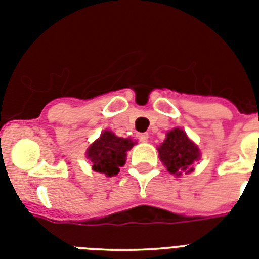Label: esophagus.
I'll return each mask as SVG.
<instances>
[{
    "mask_svg": "<svg viewBox=\"0 0 259 259\" xmlns=\"http://www.w3.org/2000/svg\"><path fill=\"white\" fill-rule=\"evenodd\" d=\"M137 137L141 142H148V138H149V136H148V133H140Z\"/></svg>",
    "mask_w": 259,
    "mask_h": 259,
    "instance_id": "esophagus-1",
    "label": "esophagus"
}]
</instances>
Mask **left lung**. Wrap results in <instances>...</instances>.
Returning a JSON list of instances; mask_svg holds the SVG:
<instances>
[{
	"label": "left lung",
	"mask_w": 259,
	"mask_h": 259,
	"mask_svg": "<svg viewBox=\"0 0 259 259\" xmlns=\"http://www.w3.org/2000/svg\"><path fill=\"white\" fill-rule=\"evenodd\" d=\"M158 157L170 175L181 176L193 172V165L201 157L200 149L184 130L173 127L166 133V137L157 148Z\"/></svg>",
	"instance_id": "obj_1"
}]
</instances>
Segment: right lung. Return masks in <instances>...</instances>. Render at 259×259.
<instances>
[{
	"label": "right lung",
	"mask_w": 259,
	"mask_h": 259,
	"mask_svg": "<svg viewBox=\"0 0 259 259\" xmlns=\"http://www.w3.org/2000/svg\"><path fill=\"white\" fill-rule=\"evenodd\" d=\"M137 142L132 138L118 137L110 130H103L101 136L87 148L86 157L93 164V170L107 177L118 175L125 165L126 156Z\"/></svg>",
	"instance_id": "add662e5"
}]
</instances>
